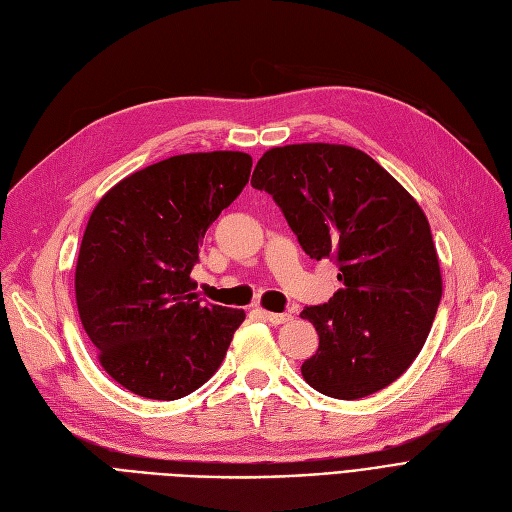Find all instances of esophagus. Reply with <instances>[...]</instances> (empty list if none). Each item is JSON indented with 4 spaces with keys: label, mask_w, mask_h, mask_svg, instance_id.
<instances>
[{
    "label": "esophagus",
    "mask_w": 512,
    "mask_h": 512,
    "mask_svg": "<svg viewBox=\"0 0 512 512\" xmlns=\"http://www.w3.org/2000/svg\"><path fill=\"white\" fill-rule=\"evenodd\" d=\"M262 319L271 325H284L290 321V314H278V312H267V310H260Z\"/></svg>",
    "instance_id": "obj_1"
}]
</instances>
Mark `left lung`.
Wrapping results in <instances>:
<instances>
[{
    "label": "left lung",
    "mask_w": 512,
    "mask_h": 512,
    "mask_svg": "<svg viewBox=\"0 0 512 512\" xmlns=\"http://www.w3.org/2000/svg\"><path fill=\"white\" fill-rule=\"evenodd\" d=\"M252 187L280 206L303 252L340 269L334 297L301 312L319 334L303 379L342 400L396 381L424 347L441 299L437 252L418 202L375 159L340 144L271 148Z\"/></svg>",
    "instance_id": "1"
}]
</instances>
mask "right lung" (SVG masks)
<instances>
[{"instance_id":"right-lung-1","label":"right lung","mask_w":512,"mask_h":512,"mask_svg":"<svg viewBox=\"0 0 512 512\" xmlns=\"http://www.w3.org/2000/svg\"><path fill=\"white\" fill-rule=\"evenodd\" d=\"M252 157L176 155L109 189L81 239L75 295L107 375L129 392L176 400L224 362L243 310L196 293L198 245L250 181Z\"/></svg>"}]
</instances>
